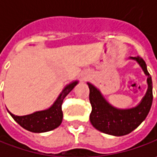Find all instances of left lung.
Instances as JSON below:
<instances>
[{
    "instance_id": "left-lung-1",
    "label": "left lung",
    "mask_w": 157,
    "mask_h": 157,
    "mask_svg": "<svg viewBox=\"0 0 157 157\" xmlns=\"http://www.w3.org/2000/svg\"><path fill=\"white\" fill-rule=\"evenodd\" d=\"M136 60L148 76V89L142 102L135 108L120 110L109 105L97 90L88 83L90 89L89 100L92 105L90 121L96 129L107 135L121 136L135 130L147 117L153 101L152 79L147 70V65L140 57H131Z\"/></svg>"
}]
</instances>
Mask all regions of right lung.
Returning <instances> with one entry per match:
<instances>
[{"label": "right lung", "mask_w": 157, "mask_h": 157, "mask_svg": "<svg viewBox=\"0 0 157 157\" xmlns=\"http://www.w3.org/2000/svg\"><path fill=\"white\" fill-rule=\"evenodd\" d=\"M77 83V81L73 82L64 88L56 102L47 110L36 112L24 116H17L10 112L9 113L17 123L28 131L33 133H44L55 129L61 124L63 120L62 104L63 99L73 89Z\"/></svg>", "instance_id": "1"}]
</instances>
